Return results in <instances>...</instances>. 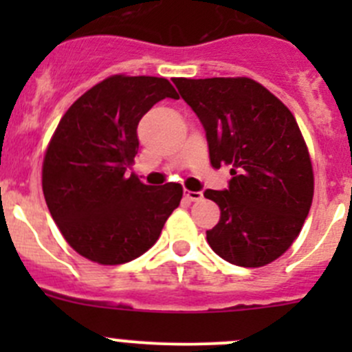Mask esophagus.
I'll return each instance as SVG.
<instances>
[{
    "label": "esophagus",
    "mask_w": 352,
    "mask_h": 352,
    "mask_svg": "<svg viewBox=\"0 0 352 352\" xmlns=\"http://www.w3.org/2000/svg\"><path fill=\"white\" fill-rule=\"evenodd\" d=\"M184 196H186V199H189V201L196 202V201H201V199H202V192H194V190H184Z\"/></svg>",
    "instance_id": "obj_1"
}]
</instances>
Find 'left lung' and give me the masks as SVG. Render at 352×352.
Returning <instances> with one entry per match:
<instances>
[{
  "mask_svg": "<svg viewBox=\"0 0 352 352\" xmlns=\"http://www.w3.org/2000/svg\"><path fill=\"white\" fill-rule=\"evenodd\" d=\"M206 131L212 166L230 165L228 189L204 192L219 206L206 232L230 264L262 267L291 247L314 199V168L289 109L250 78H175Z\"/></svg>",
  "mask_w": 352,
  "mask_h": 352,
  "instance_id": "8db88e82",
  "label": "left lung"
}]
</instances>
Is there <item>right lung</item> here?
I'll return each mask as SVG.
<instances>
[{
    "mask_svg": "<svg viewBox=\"0 0 352 352\" xmlns=\"http://www.w3.org/2000/svg\"><path fill=\"white\" fill-rule=\"evenodd\" d=\"M163 98H179L165 78L113 74L81 95L52 134L42 190L59 232L88 261H134L179 208L180 184L146 186L127 173L140 148L138 124Z\"/></svg>",
    "mask_w": 352,
    "mask_h": 352,
    "instance_id": "obj_1",
    "label": "right lung"
}]
</instances>
